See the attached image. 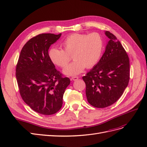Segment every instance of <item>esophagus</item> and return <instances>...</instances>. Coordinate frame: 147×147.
I'll list each match as a JSON object with an SVG mask.
<instances>
[{"mask_svg": "<svg viewBox=\"0 0 147 147\" xmlns=\"http://www.w3.org/2000/svg\"><path fill=\"white\" fill-rule=\"evenodd\" d=\"M78 77H77V76H74V77H72V78H70L71 80H74V81H75V80H77L78 79Z\"/></svg>", "mask_w": 147, "mask_h": 147, "instance_id": "34e87169", "label": "esophagus"}]
</instances>
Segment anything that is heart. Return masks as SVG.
Returning a JSON list of instances; mask_svg holds the SVG:
<instances>
[{
	"mask_svg": "<svg viewBox=\"0 0 147 147\" xmlns=\"http://www.w3.org/2000/svg\"><path fill=\"white\" fill-rule=\"evenodd\" d=\"M63 50L51 48L48 51L50 60L60 67H64L73 55L74 61L64 69L63 73L74 76L82 73L85 67H94L101 56L103 50V40L98 33L72 34L63 41Z\"/></svg>",
	"mask_w": 147,
	"mask_h": 147,
	"instance_id": "heart-1",
	"label": "heart"
}]
</instances>
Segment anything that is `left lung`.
Instances as JSON below:
<instances>
[{"instance_id":"left-lung-1","label":"left lung","mask_w":147,"mask_h":147,"mask_svg":"<svg viewBox=\"0 0 147 147\" xmlns=\"http://www.w3.org/2000/svg\"><path fill=\"white\" fill-rule=\"evenodd\" d=\"M109 40L99 61L85 76L88 102L97 108H105L116 102L127 86L130 78L129 59L121 43L109 31Z\"/></svg>"}]
</instances>
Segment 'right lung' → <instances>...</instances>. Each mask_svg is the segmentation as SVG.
<instances>
[{"label":"right lung","instance_id":"1","mask_svg":"<svg viewBox=\"0 0 147 147\" xmlns=\"http://www.w3.org/2000/svg\"><path fill=\"white\" fill-rule=\"evenodd\" d=\"M61 35L42 34L30 38L22 48L16 64V77L22 99L40 114L58 112L70 83L56 69L48 56L49 48Z\"/></svg>","mask_w":147,"mask_h":147}]
</instances>
